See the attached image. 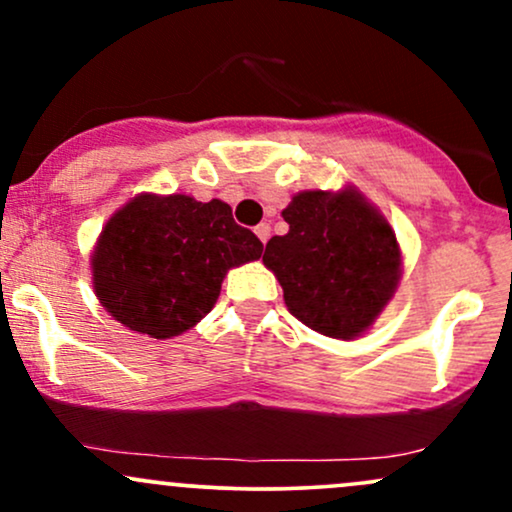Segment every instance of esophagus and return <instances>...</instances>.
Instances as JSON below:
<instances>
[{
	"label": "esophagus",
	"instance_id": "esophagus-1",
	"mask_svg": "<svg viewBox=\"0 0 512 512\" xmlns=\"http://www.w3.org/2000/svg\"><path fill=\"white\" fill-rule=\"evenodd\" d=\"M269 233H272V228H269V223H260V226H255V236L260 238L262 243H267Z\"/></svg>",
	"mask_w": 512,
	"mask_h": 512
}]
</instances>
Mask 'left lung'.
I'll return each instance as SVG.
<instances>
[{
    "mask_svg": "<svg viewBox=\"0 0 512 512\" xmlns=\"http://www.w3.org/2000/svg\"><path fill=\"white\" fill-rule=\"evenodd\" d=\"M281 216L289 233L269 240L262 262L279 279L291 315L325 337L366 332L402 276L385 216L354 187L298 192Z\"/></svg>",
    "mask_w": 512,
    "mask_h": 512,
    "instance_id": "left-lung-1",
    "label": "left lung"
}]
</instances>
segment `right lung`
<instances>
[{
    "mask_svg": "<svg viewBox=\"0 0 512 512\" xmlns=\"http://www.w3.org/2000/svg\"><path fill=\"white\" fill-rule=\"evenodd\" d=\"M260 255V238L221 199L144 192L105 223L91 257L93 289L129 330L170 339L214 308L228 269Z\"/></svg>",
    "mask_w": 512,
    "mask_h": 512,
    "instance_id": "1",
    "label": "right lung"
}]
</instances>
